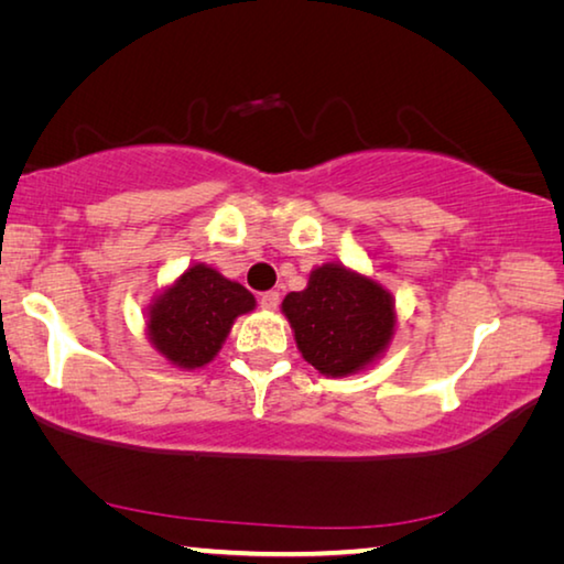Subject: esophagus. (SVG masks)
Segmentation results:
<instances>
[{
    "instance_id": "34e87169",
    "label": "esophagus",
    "mask_w": 564,
    "mask_h": 564,
    "mask_svg": "<svg viewBox=\"0 0 564 564\" xmlns=\"http://www.w3.org/2000/svg\"><path fill=\"white\" fill-rule=\"evenodd\" d=\"M279 293L275 291H265V293H261V299H259V303H261V308L263 311H275L279 308Z\"/></svg>"
}]
</instances>
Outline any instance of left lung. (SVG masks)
Masks as SVG:
<instances>
[{"label": "left lung", "mask_w": 564, "mask_h": 564, "mask_svg": "<svg viewBox=\"0 0 564 564\" xmlns=\"http://www.w3.org/2000/svg\"><path fill=\"white\" fill-rule=\"evenodd\" d=\"M301 356L323 376L360 373L383 356L395 333L393 293L343 263H323L303 291L281 303Z\"/></svg>", "instance_id": "8db88e82"}]
</instances>
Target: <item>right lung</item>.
<instances>
[{"mask_svg": "<svg viewBox=\"0 0 564 564\" xmlns=\"http://www.w3.org/2000/svg\"><path fill=\"white\" fill-rule=\"evenodd\" d=\"M253 308V293L241 283L194 263L151 301L147 336L171 366L204 368L218 356L234 321Z\"/></svg>", "mask_w": 564, "mask_h": 564, "instance_id": "obj_1", "label": "right lung"}]
</instances>
